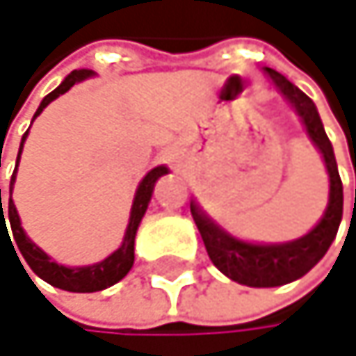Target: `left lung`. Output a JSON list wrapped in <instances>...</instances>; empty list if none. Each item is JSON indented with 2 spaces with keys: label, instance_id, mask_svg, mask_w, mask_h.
<instances>
[{
  "label": "left lung",
  "instance_id": "obj_1",
  "mask_svg": "<svg viewBox=\"0 0 356 356\" xmlns=\"http://www.w3.org/2000/svg\"><path fill=\"white\" fill-rule=\"evenodd\" d=\"M266 75L274 82L289 105L300 115L304 129L321 152L327 175H329V202L321 217V221L312 227L302 238L291 243H278V245H255L247 241H238L232 234H227L221 227L192 200V217L198 225V232L204 241L207 253L211 261L232 281L247 285V287H281L291 281H298L306 272H310L332 247L338 227L342 221V179L338 172L336 156L332 141L327 139L323 122L310 97H306L298 86H293L285 75L278 71L264 67Z\"/></svg>",
  "mask_w": 356,
  "mask_h": 356
}]
</instances>
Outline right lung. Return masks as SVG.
I'll list each match as a JSON object with an SVG mask.
<instances>
[{
	"label": "right lung",
	"mask_w": 356,
	"mask_h": 356,
	"mask_svg": "<svg viewBox=\"0 0 356 356\" xmlns=\"http://www.w3.org/2000/svg\"><path fill=\"white\" fill-rule=\"evenodd\" d=\"M95 71L90 69H75L71 71L67 78L60 82L58 88H54L50 95L44 97V101L40 103L33 120L54 101L58 99L60 95H65L73 84L78 82H84L86 78H92ZM29 131L22 135V141H20V149H18V158H16V168H18V160H20V154H22V145H24V139H27ZM16 168L12 172V179H10V200H8V217H10V227H12V234H14V241L24 257V261L29 264V268L40 276L44 278L46 283H50L52 287H58V289H65V291H73V293H92V291H101V289H107L111 285H115L118 281L129 274V270L133 268L135 264V236H137V227L147 211V204L152 200V192H154V186L156 181L160 179L162 175L168 172L166 166H156L152 168L145 177L143 181L139 184L137 188V194H135V200H133V209H131V219H129V225H126V234H124V241L122 245L109 255L105 257L103 261L99 264H92V266H82V268H69V266H60L56 261L50 259L48 253H44L27 234H24L22 225H20V217H18V211L12 202V188H14V181H16ZM0 232L1 227L8 232V225H6V219H3V209H1V190H0ZM14 247V245H12ZM18 257V255H16ZM20 261V259H18Z\"/></svg>",
	"instance_id": "add662e5"
}]
</instances>
